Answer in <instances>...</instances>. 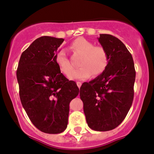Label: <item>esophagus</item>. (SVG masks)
Listing matches in <instances>:
<instances>
[{"label": "esophagus", "mask_w": 154, "mask_h": 154, "mask_svg": "<svg viewBox=\"0 0 154 154\" xmlns=\"http://www.w3.org/2000/svg\"><path fill=\"white\" fill-rule=\"evenodd\" d=\"M76 84H77L78 87L80 88L81 86V85H82V83H81V82H79V81H78V82H76Z\"/></svg>", "instance_id": "obj_1"}]
</instances>
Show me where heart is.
Masks as SVG:
<instances>
[{
	"label": "heart",
	"instance_id": "heart-1",
	"mask_svg": "<svg viewBox=\"0 0 154 154\" xmlns=\"http://www.w3.org/2000/svg\"><path fill=\"white\" fill-rule=\"evenodd\" d=\"M70 49L73 53L82 55L79 60L78 69L72 70V65L66 53L60 50L55 56V62L58 68L64 73L68 75L70 79L84 80L91 77L101 75L109 63V55L106 49L102 46H95L93 42L83 37L77 38L70 45Z\"/></svg>",
	"mask_w": 154,
	"mask_h": 154
}]
</instances>
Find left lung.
<instances>
[{
	"label": "left lung",
	"instance_id": "left-lung-1",
	"mask_svg": "<svg viewBox=\"0 0 154 154\" xmlns=\"http://www.w3.org/2000/svg\"><path fill=\"white\" fill-rule=\"evenodd\" d=\"M98 40L107 51L108 66L101 75L82 84L80 98L88 127L108 131L117 128L131 109L135 70L131 54L120 39L102 34Z\"/></svg>",
	"mask_w": 154,
	"mask_h": 154
}]
</instances>
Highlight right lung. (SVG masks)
<instances>
[{
	"mask_svg": "<svg viewBox=\"0 0 154 154\" xmlns=\"http://www.w3.org/2000/svg\"><path fill=\"white\" fill-rule=\"evenodd\" d=\"M63 41L48 36L35 39L21 54L16 71L23 109L34 125L49 134L66 129L69 104L79 93L55 62Z\"/></svg>",
	"mask_w": 154,
	"mask_h": 154,
	"instance_id": "add662e5",
	"label": "right lung"
}]
</instances>
